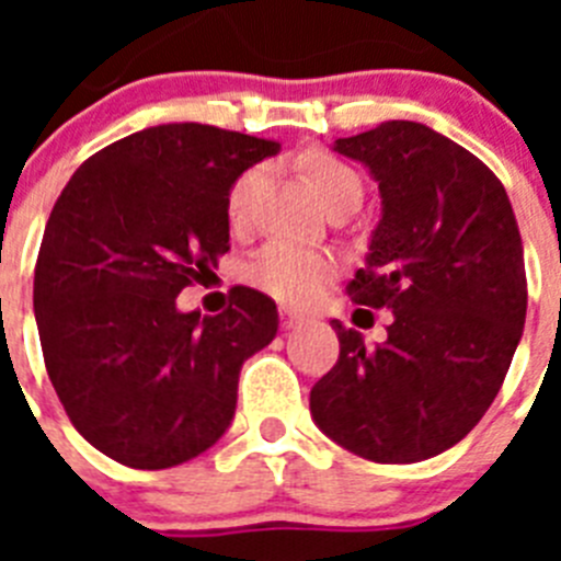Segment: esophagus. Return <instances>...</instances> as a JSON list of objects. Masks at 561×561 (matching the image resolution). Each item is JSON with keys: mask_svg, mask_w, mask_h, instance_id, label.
<instances>
[{"mask_svg": "<svg viewBox=\"0 0 561 561\" xmlns=\"http://www.w3.org/2000/svg\"><path fill=\"white\" fill-rule=\"evenodd\" d=\"M306 317L304 314H297V311H291V309H280V325H284V329H295V325H300L304 323Z\"/></svg>", "mask_w": 561, "mask_h": 561, "instance_id": "34e87169", "label": "esophagus"}]
</instances>
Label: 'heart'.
I'll return each instance as SVG.
<instances>
[{
  "mask_svg": "<svg viewBox=\"0 0 561 561\" xmlns=\"http://www.w3.org/2000/svg\"><path fill=\"white\" fill-rule=\"evenodd\" d=\"M300 168H304L311 191L317 193V199L325 207L345 199L351 193H362V182L354 168H348L331 153H309ZM261 176H264L261 168H250L232 182L230 193H227V216H230L232 227H247L250 221L252 199L261 185ZM334 275L336 261L329 252L306 250V247L286 244V241H270L247 264V280L255 289L291 306L311 304Z\"/></svg>",
  "mask_w": 561,
  "mask_h": 561,
  "instance_id": "obj_1",
  "label": "heart"
}]
</instances>
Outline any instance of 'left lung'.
Masks as SVG:
<instances>
[{
	"instance_id": "left-lung-1",
	"label": "left lung",
	"mask_w": 561,
	"mask_h": 561,
	"mask_svg": "<svg viewBox=\"0 0 561 561\" xmlns=\"http://www.w3.org/2000/svg\"><path fill=\"white\" fill-rule=\"evenodd\" d=\"M334 151L365 162L381 196L348 295L393 320L374 348L334 320L340 359L311 388V415L359 458L427 460L483 419L523 336L517 219L503 182L421 123L388 121L340 137Z\"/></svg>"
}]
</instances>
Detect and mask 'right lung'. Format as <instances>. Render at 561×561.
<instances>
[{
	"instance_id": "right-lung-1",
	"label": "right lung",
	"mask_w": 561,
	"mask_h": 561,
	"mask_svg": "<svg viewBox=\"0 0 561 561\" xmlns=\"http://www.w3.org/2000/svg\"><path fill=\"white\" fill-rule=\"evenodd\" d=\"M272 140L202 123L142 128L89 157L44 227L33 309L72 427L131 469L185 463L230 427L275 300L232 286L221 314L176 309L230 250L227 193Z\"/></svg>"
}]
</instances>
